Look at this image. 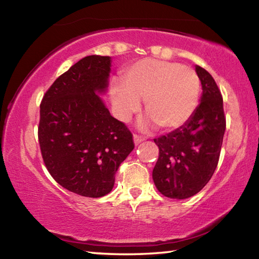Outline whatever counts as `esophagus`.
Masks as SVG:
<instances>
[{"label": "esophagus", "instance_id": "obj_1", "mask_svg": "<svg viewBox=\"0 0 259 259\" xmlns=\"http://www.w3.org/2000/svg\"><path fill=\"white\" fill-rule=\"evenodd\" d=\"M143 142H144V138H142L138 135H134V143H135L136 146L139 145V144L143 143Z\"/></svg>", "mask_w": 259, "mask_h": 259}]
</instances>
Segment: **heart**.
I'll use <instances>...</instances> for the list:
<instances>
[{
	"label": "heart",
	"mask_w": 259,
	"mask_h": 259,
	"mask_svg": "<svg viewBox=\"0 0 259 259\" xmlns=\"http://www.w3.org/2000/svg\"><path fill=\"white\" fill-rule=\"evenodd\" d=\"M113 83L111 100L115 115L128 121L145 99L148 115L140 125H160L166 131L182 128L195 113L200 99L198 74L172 61L146 58L136 61Z\"/></svg>",
	"instance_id": "b5f03b06"
}]
</instances>
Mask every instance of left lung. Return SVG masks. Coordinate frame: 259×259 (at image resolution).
<instances>
[{
    "instance_id": "1",
    "label": "left lung",
    "mask_w": 259,
    "mask_h": 259,
    "mask_svg": "<svg viewBox=\"0 0 259 259\" xmlns=\"http://www.w3.org/2000/svg\"><path fill=\"white\" fill-rule=\"evenodd\" d=\"M202 85L200 104L182 128L154 139L159 159L153 181L166 198H191L207 185L217 168L226 121L221 90L204 68L195 66Z\"/></svg>"
}]
</instances>
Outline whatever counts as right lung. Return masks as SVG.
I'll return each instance as SVG.
<instances>
[{"instance_id":"obj_1","label":"right lung","mask_w":259,"mask_h":259,"mask_svg":"<svg viewBox=\"0 0 259 259\" xmlns=\"http://www.w3.org/2000/svg\"><path fill=\"white\" fill-rule=\"evenodd\" d=\"M111 67V57H84L57 78L40 106L38 142L48 171L88 198L113 190L117 169L135 147L133 135L100 97Z\"/></svg>"}]
</instances>
